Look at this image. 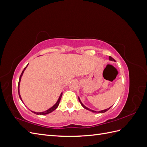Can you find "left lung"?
<instances>
[{"mask_svg":"<svg viewBox=\"0 0 147 147\" xmlns=\"http://www.w3.org/2000/svg\"><path fill=\"white\" fill-rule=\"evenodd\" d=\"M109 59L110 60H111V61H115V60L113 58V57H112L111 56H109ZM78 100H79V101H80V104H81V105H82V107L83 108H84L85 109H86V110H90V111H91V112H94V113H104V112H107V110H109L110 109V108H109V109H105V110H101V111H99V112H96V111H94V110H90V109H88V108H87L86 107H85L84 106L82 103V102H81V100H80V98L78 97Z\"/></svg>","mask_w":147,"mask_h":147,"instance_id":"obj_1","label":"left lung"}]
</instances>
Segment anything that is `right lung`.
<instances>
[{
	"label": "right lung",
	"instance_id": "add662e5",
	"mask_svg": "<svg viewBox=\"0 0 147 147\" xmlns=\"http://www.w3.org/2000/svg\"><path fill=\"white\" fill-rule=\"evenodd\" d=\"M28 65V64L26 65L25 67H24V70H23V72H22V73H21V75H20V80H19V82H18V94H19V96H20V99L22 100V99H21V96H20V81H21V77H22V75H23V73H24V71L25 70V69H26V67H27V66ZM62 95H63V93H61V95H60V96H59V99H58V100H57V102L56 103L53 105L52 107H51L50 109H49L48 110H46V111H45V112H32V111H31V112H33L34 113H35V114H37V115H47V114H48V113H51V112H53V111H54L57 107H58V105H59V102H60V100H61V97H62ZM22 102H23V100H22Z\"/></svg>",
	"mask_w": 147,
	"mask_h": 147
}]
</instances>
